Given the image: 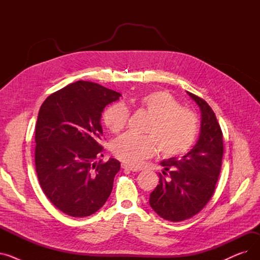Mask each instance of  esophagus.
Wrapping results in <instances>:
<instances>
[{
	"label": "esophagus",
	"mask_w": 260,
	"mask_h": 260,
	"mask_svg": "<svg viewBox=\"0 0 260 260\" xmlns=\"http://www.w3.org/2000/svg\"><path fill=\"white\" fill-rule=\"evenodd\" d=\"M121 167H122V169L128 170V171H132V172H139V171H140V170H139V169H137V168H134V167H132V166L125 165V163H122Z\"/></svg>",
	"instance_id": "34e87169"
}]
</instances>
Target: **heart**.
<instances>
[{"label":"heart","mask_w":260,"mask_h":260,"mask_svg":"<svg viewBox=\"0 0 260 260\" xmlns=\"http://www.w3.org/2000/svg\"><path fill=\"white\" fill-rule=\"evenodd\" d=\"M137 105L146 112L148 120L144 132L148 135L125 134L113 144V153L121 161L131 166H139L157 152L165 157L185 154L193 146L199 131L196 114L180 103L166 90L146 92L136 99ZM128 109L121 103L108 106L103 114L107 128L120 133L127 124Z\"/></svg>","instance_id":"obj_1"}]
</instances>
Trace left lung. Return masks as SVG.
<instances>
[{
  "label": "left lung",
  "mask_w": 260,
  "mask_h": 260,
  "mask_svg": "<svg viewBox=\"0 0 260 260\" xmlns=\"http://www.w3.org/2000/svg\"><path fill=\"white\" fill-rule=\"evenodd\" d=\"M187 93L201 111L199 139L181 159L173 157L160 163L165 170L149 195L152 209L173 222L186 220L207 206L215 192L223 156L222 131L213 109L198 95Z\"/></svg>",
  "instance_id": "obj_1"
}]
</instances>
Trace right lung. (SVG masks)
<instances>
[{"mask_svg":"<svg viewBox=\"0 0 260 260\" xmlns=\"http://www.w3.org/2000/svg\"><path fill=\"white\" fill-rule=\"evenodd\" d=\"M120 93L77 81L46 98L36 124L35 163L39 183L54 207L72 217L97 212L112 193L120 162L103 156L100 118Z\"/></svg>","mask_w":260,"mask_h":260,"instance_id":"1","label":"right lung"}]
</instances>
